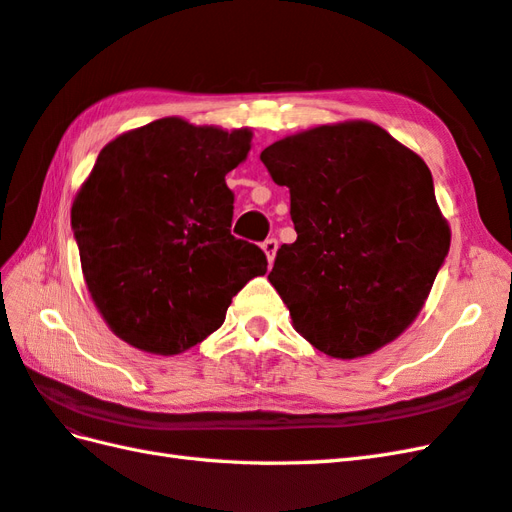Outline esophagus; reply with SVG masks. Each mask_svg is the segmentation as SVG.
<instances>
[{"instance_id":"obj_1","label":"esophagus","mask_w":512,"mask_h":512,"mask_svg":"<svg viewBox=\"0 0 512 512\" xmlns=\"http://www.w3.org/2000/svg\"><path fill=\"white\" fill-rule=\"evenodd\" d=\"M263 252H265V256H267V260H269V265H271L273 258H276V252H278V241H276V239H267V241L263 243Z\"/></svg>"}]
</instances>
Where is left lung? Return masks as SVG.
I'll list each match as a JSON object with an SVG mask.
<instances>
[{"mask_svg": "<svg viewBox=\"0 0 512 512\" xmlns=\"http://www.w3.org/2000/svg\"><path fill=\"white\" fill-rule=\"evenodd\" d=\"M289 186L295 243L269 282L293 328L332 358H363L417 319L452 232L419 154L371 121L297 132L263 149Z\"/></svg>", "mask_w": 512, "mask_h": 512, "instance_id": "obj_1", "label": "left lung"}]
</instances>
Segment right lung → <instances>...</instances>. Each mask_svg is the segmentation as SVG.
<instances>
[{
	"label": "right lung",
	"mask_w": 512,
	"mask_h": 512,
	"mask_svg": "<svg viewBox=\"0 0 512 512\" xmlns=\"http://www.w3.org/2000/svg\"><path fill=\"white\" fill-rule=\"evenodd\" d=\"M252 130L165 117L119 134L71 206L86 289L108 328L176 356L221 328L232 297L267 273L263 249L230 234L226 176Z\"/></svg>",
	"instance_id": "add662e5"
}]
</instances>
